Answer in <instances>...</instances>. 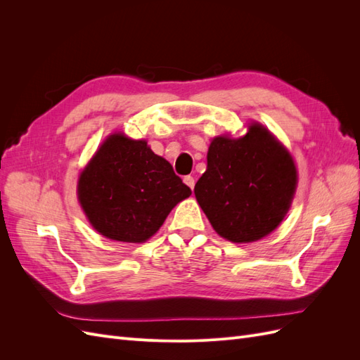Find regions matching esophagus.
Masks as SVG:
<instances>
[{"instance_id":"obj_1","label":"esophagus","mask_w":360,"mask_h":360,"mask_svg":"<svg viewBox=\"0 0 360 360\" xmlns=\"http://www.w3.org/2000/svg\"><path fill=\"white\" fill-rule=\"evenodd\" d=\"M183 181L188 184V186L193 191V186H195V179L192 177V176H184V179H183Z\"/></svg>"}]
</instances>
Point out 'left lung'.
<instances>
[{
  "instance_id": "8db88e82",
  "label": "left lung",
  "mask_w": 360,
  "mask_h": 360,
  "mask_svg": "<svg viewBox=\"0 0 360 360\" xmlns=\"http://www.w3.org/2000/svg\"><path fill=\"white\" fill-rule=\"evenodd\" d=\"M297 169L288 150L259 123L240 138L216 136L195 197L214 231L234 243L257 242L284 219Z\"/></svg>"
}]
</instances>
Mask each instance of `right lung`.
I'll list each match as a JSON object with an SVG mask.
<instances>
[{
	"label": "right lung",
	"mask_w": 360,
	"mask_h": 360,
	"mask_svg": "<svg viewBox=\"0 0 360 360\" xmlns=\"http://www.w3.org/2000/svg\"><path fill=\"white\" fill-rule=\"evenodd\" d=\"M192 191L144 139L112 134L78 180V200L94 230L117 242L143 243Z\"/></svg>",
	"instance_id": "1"
}]
</instances>
